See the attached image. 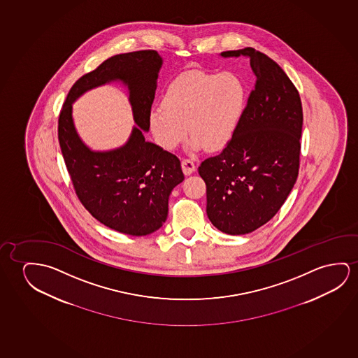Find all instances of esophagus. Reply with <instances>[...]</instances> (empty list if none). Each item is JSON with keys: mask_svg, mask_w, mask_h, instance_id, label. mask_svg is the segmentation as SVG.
Segmentation results:
<instances>
[{"mask_svg": "<svg viewBox=\"0 0 358 358\" xmlns=\"http://www.w3.org/2000/svg\"><path fill=\"white\" fill-rule=\"evenodd\" d=\"M182 170H183V173L188 176V175H191L194 170H196V165H194V162L191 159H183L181 161Z\"/></svg>", "mask_w": 358, "mask_h": 358, "instance_id": "esophagus-1", "label": "esophagus"}]
</instances>
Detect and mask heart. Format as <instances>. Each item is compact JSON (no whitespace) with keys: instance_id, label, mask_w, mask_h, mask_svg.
Returning <instances> with one entry per match:
<instances>
[{"instance_id":"b5f03b06","label":"heart","mask_w":358,"mask_h":358,"mask_svg":"<svg viewBox=\"0 0 358 358\" xmlns=\"http://www.w3.org/2000/svg\"><path fill=\"white\" fill-rule=\"evenodd\" d=\"M246 88L235 73L189 71L173 80L166 90L162 108L149 115L156 141L173 150L191 136L192 150H222L233 139L244 113ZM187 127L186 129L185 127Z\"/></svg>"}]
</instances>
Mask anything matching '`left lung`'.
Here are the masks:
<instances>
[{
  "label": "left lung",
  "mask_w": 358,
  "mask_h": 358,
  "mask_svg": "<svg viewBox=\"0 0 358 358\" xmlns=\"http://www.w3.org/2000/svg\"><path fill=\"white\" fill-rule=\"evenodd\" d=\"M240 55L250 59L255 90L233 139L198 167L208 218L230 235L252 233L283 206L299 172L303 127L301 96L280 65L254 48L222 52Z\"/></svg>",
  "instance_id": "left-lung-1"
}]
</instances>
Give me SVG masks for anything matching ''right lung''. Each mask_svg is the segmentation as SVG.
I'll list each match as a JSON object with an SVG mask.
<instances>
[{
	"label": "right lung",
	"mask_w": 358,
	"mask_h": 358,
	"mask_svg": "<svg viewBox=\"0 0 358 358\" xmlns=\"http://www.w3.org/2000/svg\"><path fill=\"white\" fill-rule=\"evenodd\" d=\"M162 59L156 50H139L109 57L73 83L62 104L57 136L75 192L94 218L115 231L143 236L162 227L173 187L183 181L176 155L146 141ZM120 79L130 90L138 127L129 143L115 151H90L72 122V102L83 92Z\"/></svg>",
	"instance_id": "1"
}]
</instances>
